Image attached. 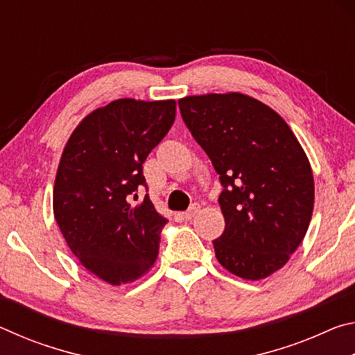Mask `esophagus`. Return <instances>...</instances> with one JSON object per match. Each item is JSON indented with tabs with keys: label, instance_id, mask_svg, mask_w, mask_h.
<instances>
[{
	"label": "esophagus",
	"instance_id": "esophagus-1",
	"mask_svg": "<svg viewBox=\"0 0 355 355\" xmlns=\"http://www.w3.org/2000/svg\"><path fill=\"white\" fill-rule=\"evenodd\" d=\"M199 209H200V207L197 205V203H194V205H192V207L188 209V211L182 213V218H183L184 220H191L197 213H199Z\"/></svg>",
	"mask_w": 355,
	"mask_h": 355
}]
</instances>
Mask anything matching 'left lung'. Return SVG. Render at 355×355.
I'll return each instance as SVG.
<instances>
[{"label":"left lung","instance_id":"left-lung-1","mask_svg":"<svg viewBox=\"0 0 355 355\" xmlns=\"http://www.w3.org/2000/svg\"><path fill=\"white\" fill-rule=\"evenodd\" d=\"M178 106L224 186L216 258L241 279L269 277L307 233L315 203L307 155L277 112L245 94L189 95Z\"/></svg>","mask_w":355,"mask_h":355}]
</instances>
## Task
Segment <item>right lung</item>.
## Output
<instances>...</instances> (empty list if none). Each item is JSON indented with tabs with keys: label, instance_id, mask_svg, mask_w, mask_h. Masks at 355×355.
<instances>
[{
	"label": "right lung",
	"instance_id": "right-lung-1",
	"mask_svg": "<svg viewBox=\"0 0 355 355\" xmlns=\"http://www.w3.org/2000/svg\"><path fill=\"white\" fill-rule=\"evenodd\" d=\"M175 100L119 98L87 114L59 161L53 213L81 266L119 286L141 279L158 258L167 219L150 197L142 164L175 120Z\"/></svg>",
	"mask_w": 355,
	"mask_h": 355
}]
</instances>
